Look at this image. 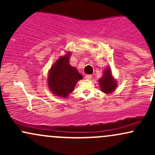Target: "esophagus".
<instances>
[{"label":"esophagus","mask_w":155,"mask_h":155,"mask_svg":"<svg viewBox=\"0 0 155 155\" xmlns=\"http://www.w3.org/2000/svg\"><path fill=\"white\" fill-rule=\"evenodd\" d=\"M85 78H86L87 79L90 80V79H92V76L91 75H86L85 76Z\"/></svg>","instance_id":"obj_1"}]
</instances>
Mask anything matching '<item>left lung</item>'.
<instances>
[{
  "label": "left lung",
  "mask_w": 155,
  "mask_h": 155,
  "mask_svg": "<svg viewBox=\"0 0 155 155\" xmlns=\"http://www.w3.org/2000/svg\"><path fill=\"white\" fill-rule=\"evenodd\" d=\"M101 90L106 94H110L114 92L117 87V80L112 76L111 68L107 67L104 69V75L98 80Z\"/></svg>",
  "instance_id": "obj_1"
}]
</instances>
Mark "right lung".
<instances>
[{
	"mask_svg": "<svg viewBox=\"0 0 155 155\" xmlns=\"http://www.w3.org/2000/svg\"><path fill=\"white\" fill-rule=\"evenodd\" d=\"M70 51L58 58L51 67L48 74L49 89L54 95L66 98L74 90L76 83L82 79V76L76 68L69 63Z\"/></svg>",
	"mask_w": 155,
	"mask_h": 155,
	"instance_id": "obj_1",
	"label": "right lung"
}]
</instances>
